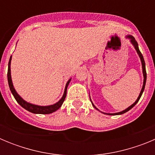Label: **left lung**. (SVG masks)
I'll return each instance as SVG.
<instances>
[{
	"label": "left lung",
	"instance_id": "8db88e82",
	"mask_svg": "<svg viewBox=\"0 0 155 155\" xmlns=\"http://www.w3.org/2000/svg\"><path fill=\"white\" fill-rule=\"evenodd\" d=\"M127 38H128V39H130L131 43H132V44L134 45V48H135V50H137V52L138 55H139L140 58V61H141V64H142V69H143V87H142L141 91H140V94H139V96H138L137 99L136 100V102H134V103L133 104V105H131L130 106V107H128V108H127V109H126L125 110L122 111V112H120V113H103L104 114L111 115V116H113V115H114V116H116V115H121V114H124V113H127V112H128V111L130 110V109H132V108L134 107V105H136L138 101H139L140 98V97H141L142 94H143V90H144L145 84H146V80H147V73H146V69H145V62H144V60H143V55H142L141 53H140V51L139 47H138L137 42V41H136V39H134V37H133L132 35H127ZM90 100H91V98H90ZM91 103H92V102H91ZM92 105H93V106H94V108H95V109H96L97 110H98V109H97V108L95 107V106H94V104H93V103H92ZM98 111H99V110H98Z\"/></svg>",
	"mask_w": 155,
	"mask_h": 155
}]
</instances>
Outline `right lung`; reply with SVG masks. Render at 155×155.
Returning <instances> with one entry per match:
<instances>
[{"instance_id": "right-lung-1", "label": "right lung", "mask_w": 155, "mask_h": 155, "mask_svg": "<svg viewBox=\"0 0 155 155\" xmlns=\"http://www.w3.org/2000/svg\"><path fill=\"white\" fill-rule=\"evenodd\" d=\"M11 61H12V56L10 57V60H9V62H8V84H9V87H10V90L12 91V94L14 95L15 100L17 101L18 103L21 105V107L24 108L25 109L28 110V112L32 113H35V114H50V113H53L57 111V109H59L61 107L63 102H64L65 100L66 95H67V89H68V86L69 84L70 81H71V79H70L68 81L67 84H66L65 90H64V93L63 97L61 98V99L58 102H57L56 104H53L51 105H47V106H40V105H33V104L28 103V102H25L22 98L19 96V94L16 92L15 87H14L13 84H12V77H11Z\"/></svg>"}]
</instances>
